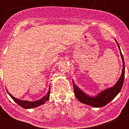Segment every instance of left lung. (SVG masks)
Returning <instances> with one entry per match:
<instances>
[{
    "mask_svg": "<svg viewBox=\"0 0 129 129\" xmlns=\"http://www.w3.org/2000/svg\"><path fill=\"white\" fill-rule=\"evenodd\" d=\"M117 43L118 47H119V49L120 51V55L121 57H122V62H123V69H122V75H121L120 79L114 87L110 88V89L105 90L104 91L101 92L95 97H90L87 95L84 92H82L77 87V85H75L73 83L74 93H75L77 99L82 103L90 105L92 107H102L105 106V105L109 103L111 101H112L116 97L117 95L120 92V90L122 87V85H123V80H124L125 63L123 55L121 52L120 46H119L117 42Z\"/></svg>",
    "mask_w": 129,
    "mask_h": 129,
    "instance_id": "1",
    "label": "left lung"
}]
</instances>
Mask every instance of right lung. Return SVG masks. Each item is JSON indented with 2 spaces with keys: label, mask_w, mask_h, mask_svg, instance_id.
Instances as JSON below:
<instances>
[{
  "label": "right lung",
  "mask_w": 129,
  "mask_h": 129,
  "mask_svg": "<svg viewBox=\"0 0 129 129\" xmlns=\"http://www.w3.org/2000/svg\"><path fill=\"white\" fill-rule=\"evenodd\" d=\"M8 93L9 94V95L12 97V99L14 100V101L17 104H19L20 106H21L22 107L25 108V109H31V108L37 107L39 106V105L43 104H45V102H47V101L49 99V95H50V87H49V91H48L47 94L45 97L42 98L41 99L38 100V101H35V102H28V101H20V100H19L13 97L11 94H10L9 92H8Z\"/></svg>",
  "instance_id": "right-lung-1"
}]
</instances>
